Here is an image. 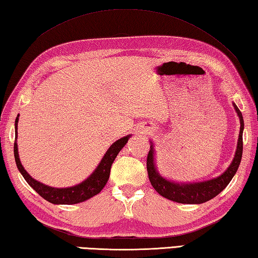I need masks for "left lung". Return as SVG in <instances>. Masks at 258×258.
I'll return each instance as SVG.
<instances>
[{"label": "left lung", "mask_w": 258, "mask_h": 258, "mask_svg": "<svg viewBox=\"0 0 258 258\" xmlns=\"http://www.w3.org/2000/svg\"><path fill=\"white\" fill-rule=\"evenodd\" d=\"M233 106L238 113L239 119H240V133H239L237 151L232 163L230 164L228 170L218 178L198 183H174L169 181V180H165L157 173L154 164V150H153V145L151 146V151L147 154V173L153 188L161 196L168 198L170 201L181 203V204H202V203H205L218 196L228 186L237 172L242 156L243 119L241 112L236 104H233Z\"/></svg>", "instance_id": "obj_1"}]
</instances>
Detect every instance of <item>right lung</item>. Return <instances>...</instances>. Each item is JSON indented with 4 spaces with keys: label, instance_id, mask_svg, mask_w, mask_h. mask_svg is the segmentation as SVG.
I'll list each match as a JSON object with an SVG mask.
<instances>
[{
    "label": "right lung",
    "instance_id": "1",
    "mask_svg": "<svg viewBox=\"0 0 258 258\" xmlns=\"http://www.w3.org/2000/svg\"><path fill=\"white\" fill-rule=\"evenodd\" d=\"M18 119L19 115L16 119V142H15V160L18 169H19L20 173L25 180L28 182L29 186L34 189V190L38 194L39 196H42L44 200L52 203V204H77V203H81L88 198L97 195L98 192H101L102 189L105 186L108 177H110V171L113 161L115 160L116 155L119 154V152L123 148V146L128 142L130 136H125L123 138L116 141L114 144H112L111 147L108 148L105 155L101 161V163L98 164L96 170L94 171L93 174L89 178L85 180L84 182H81L77 186L69 187V188H52L45 184L36 181L28 174V172L24 169L22 166L19 155H18V145H17V135H18Z\"/></svg>",
    "mask_w": 258,
    "mask_h": 258
}]
</instances>
